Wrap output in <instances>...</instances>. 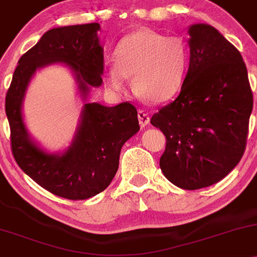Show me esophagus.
Masks as SVG:
<instances>
[{
  "instance_id": "1",
  "label": "esophagus",
  "mask_w": 257,
  "mask_h": 257,
  "mask_svg": "<svg viewBox=\"0 0 257 257\" xmlns=\"http://www.w3.org/2000/svg\"><path fill=\"white\" fill-rule=\"evenodd\" d=\"M137 116H139L141 127H145V126H147L148 123H150V116H148L147 112H145L143 110H140L139 114H137Z\"/></svg>"
}]
</instances>
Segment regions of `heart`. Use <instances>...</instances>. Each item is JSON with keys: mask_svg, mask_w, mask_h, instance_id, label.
Segmentation results:
<instances>
[{"mask_svg": "<svg viewBox=\"0 0 257 257\" xmlns=\"http://www.w3.org/2000/svg\"><path fill=\"white\" fill-rule=\"evenodd\" d=\"M190 50L180 37H164L141 28L123 38L115 50V63L104 71V83L114 93L125 90L134 77L135 93L161 104L178 95L189 72Z\"/></svg>", "mask_w": 257, "mask_h": 257, "instance_id": "b5f03b06", "label": "heart"}]
</instances>
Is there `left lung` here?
<instances>
[{"label":"left lung","instance_id":"obj_1","mask_svg":"<svg viewBox=\"0 0 257 257\" xmlns=\"http://www.w3.org/2000/svg\"><path fill=\"white\" fill-rule=\"evenodd\" d=\"M190 65L180 94L151 118L167 139L159 165L184 190L211 186L238 165L252 111L246 66L209 24L189 27Z\"/></svg>","mask_w":257,"mask_h":257}]
</instances>
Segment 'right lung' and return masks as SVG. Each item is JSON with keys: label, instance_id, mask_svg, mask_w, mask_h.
<instances>
[{"label": "right lung", "instance_id": "right-lung-1", "mask_svg": "<svg viewBox=\"0 0 257 257\" xmlns=\"http://www.w3.org/2000/svg\"><path fill=\"white\" fill-rule=\"evenodd\" d=\"M99 23L52 28L19 59L6 95V115L16 162L27 175L51 194L85 200L109 186L118 168L122 146L140 130L132 104L105 106L88 103L92 88L103 83L104 49ZM61 63L73 72L84 101L71 145L62 152L43 149L30 136L23 101L37 70Z\"/></svg>", "mask_w": 257, "mask_h": 257}]
</instances>
